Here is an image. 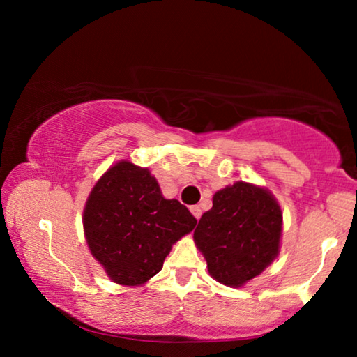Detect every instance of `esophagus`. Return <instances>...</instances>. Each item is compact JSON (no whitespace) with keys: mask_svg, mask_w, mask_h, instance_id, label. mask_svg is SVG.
Masks as SVG:
<instances>
[{"mask_svg":"<svg viewBox=\"0 0 357 357\" xmlns=\"http://www.w3.org/2000/svg\"><path fill=\"white\" fill-rule=\"evenodd\" d=\"M190 213H192L193 217H195V219L198 220V219H200V217H202V208L197 206V204H195V206L190 208Z\"/></svg>","mask_w":357,"mask_h":357,"instance_id":"1","label":"esophagus"}]
</instances>
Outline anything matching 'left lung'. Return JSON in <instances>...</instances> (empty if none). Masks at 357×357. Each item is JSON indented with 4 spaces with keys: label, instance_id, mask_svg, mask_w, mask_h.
Listing matches in <instances>:
<instances>
[{
    "label": "left lung",
    "instance_id": "8db88e82",
    "mask_svg": "<svg viewBox=\"0 0 357 357\" xmlns=\"http://www.w3.org/2000/svg\"><path fill=\"white\" fill-rule=\"evenodd\" d=\"M283 215L266 187L238 181L214 193L193 241L222 285L239 288L255 279L280 252Z\"/></svg>",
    "mask_w": 357,
    "mask_h": 357
}]
</instances>
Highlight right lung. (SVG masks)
I'll return each instance as SVG.
<instances>
[{
  "label": "right lung",
  "instance_id": "right-lung-1",
  "mask_svg": "<svg viewBox=\"0 0 357 357\" xmlns=\"http://www.w3.org/2000/svg\"><path fill=\"white\" fill-rule=\"evenodd\" d=\"M197 219L178 200H168L148 168L119 160L102 174L83 209L88 249L112 282L146 283L164 266L173 244Z\"/></svg>",
  "mask_w": 357,
  "mask_h": 357
}]
</instances>
